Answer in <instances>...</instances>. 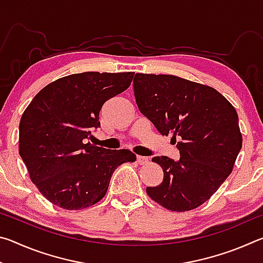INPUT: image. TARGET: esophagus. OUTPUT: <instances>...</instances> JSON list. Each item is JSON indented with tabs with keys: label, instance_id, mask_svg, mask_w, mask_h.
Returning a JSON list of instances; mask_svg holds the SVG:
<instances>
[{
	"label": "esophagus",
	"instance_id": "obj_1",
	"mask_svg": "<svg viewBox=\"0 0 263 263\" xmlns=\"http://www.w3.org/2000/svg\"><path fill=\"white\" fill-rule=\"evenodd\" d=\"M137 162L139 163V164H145V163H147L148 162V158H146V157H137Z\"/></svg>",
	"mask_w": 263,
	"mask_h": 263
}]
</instances>
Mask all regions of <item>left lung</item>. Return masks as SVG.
Instances as JSON below:
<instances>
[{"mask_svg":"<svg viewBox=\"0 0 263 263\" xmlns=\"http://www.w3.org/2000/svg\"><path fill=\"white\" fill-rule=\"evenodd\" d=\"M133 90L140 112L180 151L179 160L152 159L163 180L147 186V195L171 211L202 205L228 179L241 149L237 111L216 89L175 75L136 74Z\"/></svg>","mask_w":263,"mask_h":263,"instance_id":"left-lung-1","label":"left lung"}]
</instances>
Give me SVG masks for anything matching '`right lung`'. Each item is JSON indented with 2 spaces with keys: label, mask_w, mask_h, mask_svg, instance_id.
<instances>
[{
  "label": "right lung",
  "mask_w": 263,
  "mask_h": 263,
  "mask_svg": "<svg viewBox=\"0 0 263 263\" xmlns=\"http://www.w3.org/2000/svg\"><path fill=\"white\" fill-rule=\"evenodd\" d=\"M135 73L84 72L43 88L20 123V155L31 181L57 206L81 210L106 194L114 172L136 161L128 149H106L86 140L101 126L106 101L130 87Z\"/></svg>",
  "instance_id": "right-lung-1"
}]
</instances>
